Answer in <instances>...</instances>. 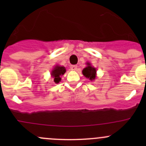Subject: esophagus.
Returning a JSON list of instances; mask_svg holds the SVG:
<instances>
[{"label": "esophagus", "instance_id": "34e87169", "mask_svg": "<svg viewBox=\"0 0 146 146\" xmlns=\"http://www.w3.org/2000/svg\"><path fill=\"white\" fill-rule=\"evenodd\" d=\"M70 69L73 70H78V66L77 65H72L70 66Z\"/></svg>", "mask_w": 146, "mask_h": 146}]
</instances>
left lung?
Listing matches in <instances>:
<instances>
[{
  "instance_id": "left-lung-1",
  "label": "left lung",
  "mask_w": 146,
  "mask_h": 146,
  "mask_svg": "<svg viewBox=\"0 0 146 146\" xmlns=\"http://www.w3.org/2000/svg\"><path fill=\"white\" fill-rule=\"evenodd\" d=\"M82 74L90 80H95L96 77V69L92 67L90 64L88 63V66L82 70Z\"/></svg>"
}]
</instances>
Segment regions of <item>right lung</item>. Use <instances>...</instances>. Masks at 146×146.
<instances>
[{
  "instance_id": "obj_1",
  "label": "right lung",
  "mask_w": 146,
  "mask_h": 146,
  "mask_svg": "<svg viewBox=\"0 0 146 146\" xmlns=\"http://www.w3.org/2000/svg\"><path fill=\"white\" fill-rule=\"evenodd\" d=\"M66 73V68L64 66H56L51 72V76L54 78V81L58 83L61 81V76Z\"/></svg>"
}]
</instances>
